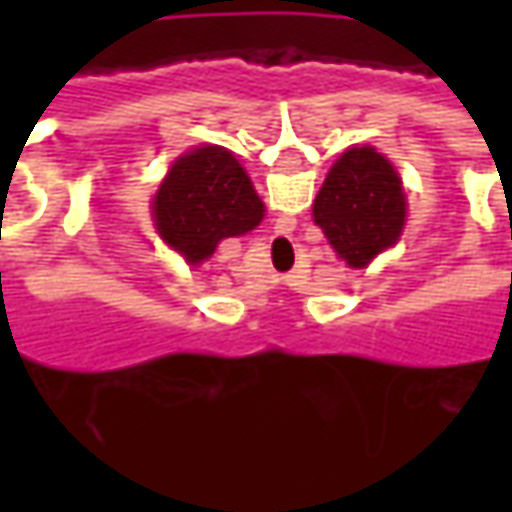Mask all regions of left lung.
I'll use <instances>...</instances> for the list:
<instances>
[{
	"instance_id": "obj_1",
	"label": "left lung",
	"mask_w": 512,
	"mask_h": 512,
	"mask_svg": "<svg viewBox=\"0 0 512 512\" xmlns=\"http://www.w3.org/2000/svg\"><path fill=\"white\" fill-rule=\"evenodd\" d=\"M313 219L350 267H367L404 227L399 173L373 148H350L330 168Z\"/></svg>"
}]
</instances>
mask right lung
I'll return each instance as SVG.
<instances>
[{"label": "right lung", "mask_w": 512, "mask_h": 512, "mask_svg": "<svg viewBox=\"0 0 512 512\" xmlns=\"http://www.w3.org/2000/svg\"><path fill=\"white\" fill-rule=\"evenodd\" d=\"M262 216V199L225 148H199L182 156L153 202L159 236L190 265L207 259L227 236L253 230Z\"/></svg>", "instance_id": "right-lung-1"}]
</instances>
